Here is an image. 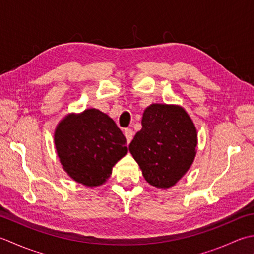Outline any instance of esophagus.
Wrapping results in <instances>:
<instances>
[{
	"label": "esophagus",
	"mask_w": 254,
	"mask_h": 254,
	"mask_svg": "<svg viewBox=\"0 0 254 254\" xmlns=\"http://www.w3.org/2000/svg\"><path fill=\"white\" fill-rule=\"evenodd\" d=\"M124 135H126L127 142L130 143L132 141L133 135H134V132H133L132 128H126V131H124Z\"/></svg>",
	"instance_id": "34e87169"
}]
</instances>
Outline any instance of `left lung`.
Returning <instances> with one entry per match:
<instances>
[{"label": "left lung", "instance_id": "8db88e82", "mask_svg": "<svg viewBox=\"0 0 254 254\" xmlns=\"http://www.w3.org/2000/svg\"><path fill=\"white\" fill-rule=\"evenodd\" d=\"M197 131L182 107L154 103L145 109L142 130L128 145L145 181L168 188L185 175L196 155Z\"/></svg>", "mask_w": 254, "mask_h": 254}]
</instances>
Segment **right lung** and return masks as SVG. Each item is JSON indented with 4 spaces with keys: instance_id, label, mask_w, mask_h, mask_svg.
Instances as JSON below:
<instances>
[{
    "instance_id": "add662e5",
    "label": "right lung",
    "mask_w": 254,
    "mask_h": 254,
    "mask_svg": "<svg viewBox=\"0 0 254 254\" xmlns=\"http://www.w3.org/2000/svg\"><path fill=\"white\" fill-rule=\"evenodd\" d=\"M126 137L111 118L88 109L70 114L58 124L55 145L64 170L84 186H99L127 152Z\"/></svg>"
}]
</instances>
